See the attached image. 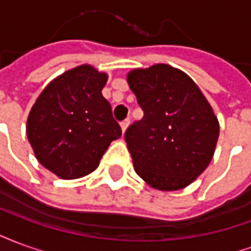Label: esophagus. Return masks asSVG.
<instances>
[{"instance_id":"obj_1","label":"esophagus","mask_w":251,"mask_h":251,"mask_svg":"<svg viewBox=\"0 0 251 251\" xmlns=\"http://www.w3.org/2000/svg\"><path fill=\"white\" fill-rule=\"evenodd\" d=\"M129 124H130V120H129V118H126L125 121H122V122H121V129H122V133H125L126 129H127V126H129Z\"/></svg>"}]
</instances>
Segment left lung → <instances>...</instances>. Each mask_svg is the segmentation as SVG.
I'll list each match as a JSON object with an SVG mask.
<instances>
[{
  "instance_id": "obj_1",
  "label": "left lung",
  "mask_w": 251,
  "mask_h": 251,
  "mask_svg": "<svg viewBox=\"0 0 251 251\" xmlns=\"http://www.w3.org/2000/svg\"><path fill=\"white\" fill-rule=\"evenodd\" d=\"M144 117L125 131L137 175L161 191L191 184L210 164L219 124L184 72L167 64L127 75Z\"/></svg>"
}]
</instances>
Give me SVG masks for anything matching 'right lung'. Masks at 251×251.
I'll return each mask as SVG.
<instances>
[{
  "mask_svg": "<svg viewBox=\"0 0 251 251\" xmlns=\"http://www.w3.org/2000/svg\"><path fill=\"white\" fill-rule=\"evenodd\" d=\"M106 80L103 72L79 66L50 83L30 110L26 136L36 158L62 179L91 174L122 134L102 95Z\"/></svg>",
  "mask_w": 251,
  "mask_h": 251,
  "instance_id": "add662e5",
  "label": "right lung"
}]
</instances>
